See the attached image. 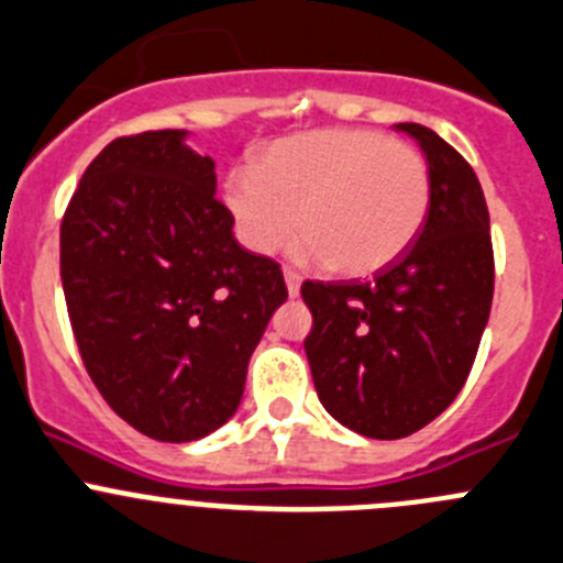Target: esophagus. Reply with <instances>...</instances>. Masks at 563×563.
Here are the masks:
<instances>
[{
  "label": "esophagus",
  "instance_id": "obj_1",
  "mask_svg": "<svg viewBox=\"0 0 563 563\" xmlns=\"http://www.w3.org/2000/svg\"><path fill=\"white\" fill-rule=\"evenodd\" d=\"M285 282H287V292L296 298L298 290H301V273H296L292 267H285Z\"/></svg>",
  "mask_w": 563,
  "mask_h": 563
}]
</instances>
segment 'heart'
Returning <instances> with one entry per match:
<instances>
[{"label":"heart","instance_id":"obj_1","mask_svg":"<svg viewBox=\"0 0 563 563\" xmlns=\"http://www.w3.org/2000/svg\"><path fill=\"white\" fill-rule=\"evenodd\" d=\"M245 243L271 254L301 229L296 254L367 276L406 254L431 210L426 157L376 130H318L262 146L227 181Z\"/></svg>","mask_w":563,"mask_h":563}]
</instances>
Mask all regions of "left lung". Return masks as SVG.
Wrapping results in <instances>:
<instances>
[{
    "mask_svg": "<svg viewBox=\"0 0 563 563\" xmlns=\"http://www.w3.org/2000/svg\"><path fill=\"white\" fill-rule=\"evenodd\" d=\"M431 170L417 243L371 282H303V340L320 404L371 439L420 431L462 393L489 320L495 251L473 165L433 130L398 124Z\"/></svg>",
    "mask_w": 563,
    "mask_h": 563,
    "instance_id": "left-lung-1",
    "label": "left lung"
}]
</instances>
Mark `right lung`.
<instances>
[{
	"mask_svg": "<svg viewBox=\"0 0 563 563\" xmlns=\"http://www.w3.org/2000/svg\"><path fill=\"white\" fill-rule=\"evenodd\" d=\"M181 137L107 143L60 223L85 371L121 420L159 442L201 439L234 415L251 353L287 301L278 262L234 240L216 163Z\"/></svg>",
	"mask_w": 563,
	"mask_h": 563,
	"instance_id": "obj_1",
	"label": "right lung"
}]
</instances>
